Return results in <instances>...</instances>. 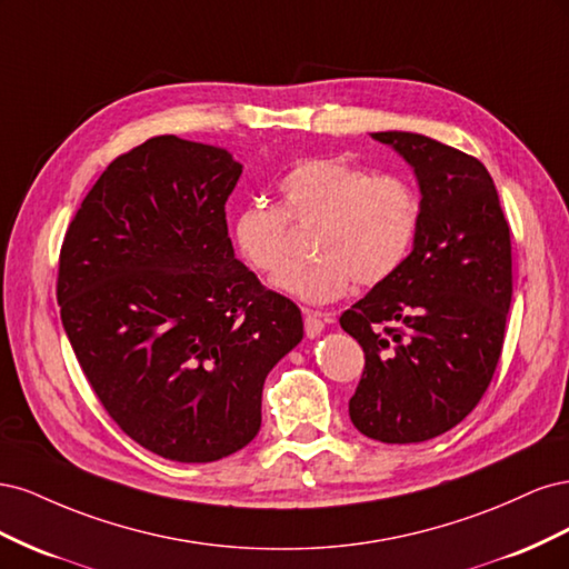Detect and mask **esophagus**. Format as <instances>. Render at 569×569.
<instances>
[{"instance_id": "esophagus-1", "label": "esophagus", "mask_w": 569, "mask_h": 569, "mask_svg": "<svg viewBox=\"0 0 569 569\" xmlns=\"http://www.w3.org/2000/svg\"><path fill=\"white\" fill-rule=\"evenodd\" d=\"M303 330H306V337H308V339H316V337H320V335H322V330H325V322L320 320V316H318V313H313V311H306V318H303Z\"/></svg>"}]
</instances>
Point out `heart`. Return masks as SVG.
I'll use <instances>...</instances> for the list:
<instances>
[{
	"instance_id": "b5f03b06",
	"label": "heart",
	"mask_w": 569,
	"mask_h": 569,
	"mask_svg": "<svg viewBox=\"0 0 569 569\" xmlns=\"http://www.w3.org/2000/svg\"><path fill=\"white\" fill-rule=\"evenodd\" d=\"M282 209L249 203L232 220L239 256L256 272H282L291 263L289 223L313 230V263L278 278L282 295L311 306L349 295L353 282L380 284L403 266L420 226V199L408 182L372 176L332 159L301 161L280 180Z\"/></svg>"
}]
</instances>
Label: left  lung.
Segmentation results:
<instances>
[{
	"instance_id": "obj_1",
	"label": "left lung",
	"mask_w": 569,
	"mask_h": 569,
	"mask_svg": "<svg viewBox=\"0 0 569 569\" xmlns=\"http://www.w3.org/2000/svg\"><path fill=\"white\" fill-rule=\"evenodd\" d=\"M412 168L420 226L389 280L339 318L366 351L349 401L360 435L418 443L449 432L485 396L512 297L510 228L489 170L418 132H372Z\"/></svg>"
}]
</instances>
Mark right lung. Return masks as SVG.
<instances>
[{"label":"right lung","instance_id":"right-lung-1","mask_svg":"<svg viewBox=\"0 0 569 569\" xmlns=\"http://www.w3.org/2000/svg\"><path fill=\"white\" fill-rule=\"evenodd\" d=\"M242 168L222 147L151 137L101 173L61 247L78 363L116 425L168 460L244 449L268 372L303 339L299 308L234 256L226 201Z\"/></svg>","mask_w":569,"mask_h":569}]
</instances>
